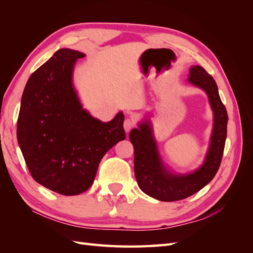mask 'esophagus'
Segmentation results:
<instances>
[{"label":"esophagus","instance_id":"34e87169","mask_svg":"<svg viewBox=\"0 0 253 253\" xmlns=\"http://www.w3.org/2000/svg\"><path fill=\"white\" fill-rule=\"evenodd\" d=\"M134 126H135V121H134L133 119L127 118V119L125 120V122H124V127H125V131H126V133L131 131V129H132Z\"/></svg>","mask_w":253,"mask_h":253}]
</instances>
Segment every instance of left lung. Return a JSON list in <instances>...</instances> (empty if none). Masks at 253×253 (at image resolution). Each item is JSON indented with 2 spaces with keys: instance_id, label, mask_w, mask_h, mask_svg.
<instances>
[{
  "instance_id": "1",
  "label": "left lung",
  "mask_w": 253,
  "mask_h": 253,
  "mask_svg": "<svg viewBox=\"0 0 253 253\" xmlns=\"http://www.w3.org/2000/svg\"><path fill=\"white\" fill-rule=\"evenodd\" d=\"M188 82L206 91L213 112L210 144L203 165L193 172L173 173L160 157L157 142L149 119L129 132L134 147L135 177L142 192L162 202H175L195 194L213 179L223 157L228 115L220 100L216 82L200 65L190 68Z\"/></svg>"
}]
</instances>
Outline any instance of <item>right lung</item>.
<instances>
[{
    "mask_svg": "<svg viewBox=\"0 0 253 253\" xmlns=\"http://www.w3.org/2000/svg\"><path fill=\"white\" fill-rule=\"evenodd\" d=\"M84 57L70 48L53 53L29 77L18 118V142L33 178L68 196L85 192L105 153L126 139L124 113L102 122L82 108L73 74Z\"/></svg>",
    "mask_w": 253,
    "mask_h": 253,
    "instance_id": "right-lung-1",
    "label": "right lung"
}]
</instances>
